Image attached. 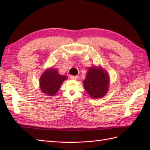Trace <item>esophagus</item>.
<instances>
[{"label":"esophagus","mask_w":150,"mask_h":150,"mask_svg":"<svg viewBox=\"0 0 150 150\" xmlns=\"http://www.w3.org/2000/svg\"><path fill=\"white\" fill-rule=\"evenodd\" d=\"M70 78L71 79H73V80H77L79 78V76L78 75H71L70 76Z\"/></svg>","instance_id":"34e87169"}]
</instances>
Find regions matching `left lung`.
I'll list each match as a JSON object with an SVG mask.
<instances>
[{
    "mask_svg": "<svg viewBox=\"0 0 150 150\" xmlns=\"http://www.w3.org/2000/svg\"><path fill=\"white\" fill-rule=\"evenodd\" d=\"M110 77L101 67H90L83 81L84 87L91 98L103 97L108 93Z\"/></svg>",
    "mask_w": 150,
    "mask_h": 150,
    "instance_id": "8db88e82",
    "label": "left lung"
}]
</instances>
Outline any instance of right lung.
Instances as JSON below:
<instances>
[{"mask_svg":"<svg viewBox=\"0 0 150 150\" xmlns=\"http://www.w3.org/2000/svg\"><path fill=\"white\" fill-rule=\"evenodd\" d=\"M67 79L68 77L66 75H60L56 69H47L40 78V90L48 96H53L58 92L62 83Z\"/></svg>","mask_w":150,"mask_h":150,"instance_id":"right-lung-1","label":"right lung"}]
</instances>
